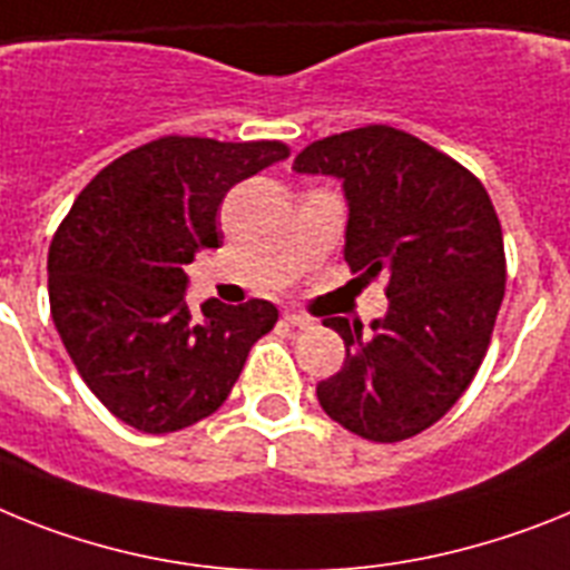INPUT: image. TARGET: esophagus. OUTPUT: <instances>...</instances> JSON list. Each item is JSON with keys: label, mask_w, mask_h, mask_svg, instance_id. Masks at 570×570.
Masks as SVG:
<instances>
[{"label": "esophagus", "mask_w": 570, "mask_h": 570, "mask_svg": "<svg viewBox=\"0 0 570 570\" xmlns=\"http://www.w3.org/2000/svg\"><path fill=\"white\" fill-rule=\"evenodd\" d=\"M284 318H286V324H293V327H301V330H307V327H313V324H315L309 315L298 313V309H286Z\"/></svg>", "instance_id": "esophagus-1"}]
</instances>
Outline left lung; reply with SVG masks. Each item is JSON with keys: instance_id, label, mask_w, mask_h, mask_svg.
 I'll return each mask as SVG.
<instances>
[{"instance_id": "1", "label": "left lung", "mask_w": 570, "mask_h": 570, "mask_svg": "<svg viewBox=\"0 0 570 570\" xmlns=\"http://www.w3.org/2000/svg\"><path fill=\"white\" fill-rule=\"evenodd\" d=\"M298 174L344 181V261L389 277V313L371 330L327 318L344 365L318 382V403L347 432L396 443L438 423L475 380L504 298L499 214L472 170L389 124L313 141Z\"/></svg>"}]
</instances>
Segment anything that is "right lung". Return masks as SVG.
<instances>
[{
  "label": "right lung",
  "instance_id": "1",
  "mask_svg": "<svg viewBox=\"0 0 570 570\" xmlns=\"http://www.w3.org/2000/svg\"><path fill=\"white\" fill-rule=\"evenodd\" d=\"M289 156L284 141L161 136L124 153L78 194L49 248V304L78 374L115 417L179 432L232 394L272 301H185V263L217 248L237 181Z\"/></svg>",
  "mask_w": 570,
  "mask_h": 570
}]
</instances>
